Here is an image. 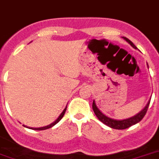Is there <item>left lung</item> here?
Masks as SVG:
<instances>
[{
	"label": "left lung",
	"instance_id": "8db88e82",
	"mask_svg": "<svg viewBox=\"0 0 159 159\" xmlns=\"http://www.w3.org/2000/svg\"><path fill=\"white\" fill-rule=\"evenodd\" d=\"M122 38L125 41H127L134 48H135V49L137 48V47L129 39H127L126 37H122ZM147 65H148V63H147ZM149 103H150V100L148 101L147 105L144 106V108L143 110H141V111H139L138 114H136L135 116L129 117V118L124 119V120H116V119H112L111 117H108L107 116H106L105 114L102 113V111L98 109L95 101H93V103H92V109H93V111H94L95 115L97 116V118L99 119L103 124H105V125H106L112 129H127L129 127H130V126L134 125H135V124L139 123L144 117L146 112H147V110L148 108V106H149Z\"/></svg>",
	"mask_w": 159,
	"mask_h": 159
}]
</instances>
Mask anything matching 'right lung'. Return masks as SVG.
<instances>
[{
	"instance_id": "right-lung-1",
	"label": "right lung",
	"mask_w": 159,
	"mask_h": 159,
	"mask_svg": "<svg viewBox=\"0 0 159 159\" xmlns=\"http://www.w3.org/2000/svg\"><path fill=\"white\" fill-rule=\"evenodd\" d=\"M66 110H67V106H66V108L62 111V112L61 114H60V116L57 117V119L55 121H53V123H51L50 125H46V126H43V127H39V128H32V127H27V126L24 125L25 127H26V128H29V129H34V130H43V129H49L51 128V127H53V126H54L57 123H58L60 120H61V119L63 117V116H64L65 114V111H66Z\"/></svg>"
}]
</instances>
